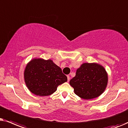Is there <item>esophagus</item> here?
Returning <instances> with one entry per match:
<instances>
[{
  "mask_svg": "<svg viewBox=\"0 0 128 128\" xmlns=\"http://www.w3.org/2000/svg\"><path fill=\"white\" fill-rule=\"evenodd\" d=\"M67 79H68V82H69L70 80V77L69 76H67Z\"/></svg>",
  "mask_w": 128,
  "mask_h": 128,
  "instance_id": "obj_1",
  "label": "esophagus"
}]
</instances>
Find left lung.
Instances as JSON below:
<instances>
[{
  "instance_id": "left-lung-1",
  "label": "left lung",
  "mask_w": 128,
  "mask_h": 128,
  "mask_svg": "<svg viewBox=\"0 0 128 128\" xmlns=\"http://www.w3.org/2000/svg\"><path fill=\"white\" fill-rule=\"evenodd\" d=\"M108 82V73L102 66L96 62H85L77 69L70 84L77 96L84 100H91L105 91Z\"/></svg>"
}]
</instances>
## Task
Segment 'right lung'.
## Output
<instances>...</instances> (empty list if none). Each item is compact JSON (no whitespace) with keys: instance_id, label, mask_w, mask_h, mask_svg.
Here are the masks:
<instances>
[{"instance_id":"right-lung-1","label":"right lung","mask_w":128,"mask_h":128,"mask_svg":"<svg viewBox=\"0 0 128 128\" xmlns=\"http://www.w3.org/2000/svg\"><path fill=\"white\" fill-rule=\"evenodd\" d=\"M24 80L32 93L43 96L55 92L58 86L67 81V77L52 60L36 57L26 64Z\"/></svg>"}]
</instances>
